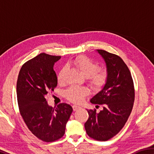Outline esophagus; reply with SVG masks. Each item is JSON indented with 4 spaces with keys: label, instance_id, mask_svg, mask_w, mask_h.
I'll use <instances>...</instances> for the list:
<instances>
[{
    "label": "esophagus",
    "instance_id": "esophagus-1",
    "mask_svg": "<svg viewBox=\"0 0 154 154\" xmlns=\"http://www.w3.org/2000/svg\"><path fill=\"white\" fill-rule=\"evenodd\" d=\"M72 109H73V111H75L78 110V109H81V107H80L79 106H77V105H72Z\"/></svg>",
    "mask_w": 154,
    "mask_h": 154
}]
</instances>
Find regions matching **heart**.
<instances>
[{
  "label": "heart",
  "mask_w": 154,
  "mask_h": 154,
  "mask_svg": "<svg viewBox=\"0 0 154 154\" xmlns=\"http://www.w3.org/2000/svg\"><path fill=\"white\" fill-rule=\"evenodd\" d=\"M71 64L74 66L81 73L86 77L88 84L92 90L100 91L105 86L109 78V73L106 69H98V62L85 56H79L71 61ZM64 69L60 70L57 79L59 83L63 81ZM89 91L86 88L71 86L65 92L67 100L74 103H81L88 95Z\"/></svg>",
  "instance_id": "heart-1"
}]
</instances>
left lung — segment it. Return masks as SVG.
I'll return each mask as SVG.
<instances>
[{
	"instance_id": "1",
	"label": "left lung",
	"mask_w": 154,
	"mask_h": 154,
	"mask_svg": "<svg viewBox=\"0 0 154 154\" xmlns=\"http://www.w3.org/2000/svg\"><path fill=\"white\" fill-rule=\"evenodd\" d=\"M97 51L105 60L109 78L103 89L90 100L92 104L103 105V109L99 113L95 109L87 110L89 118L84 125L90 137L105 141L126 123L133 107L134 87L128 67L120 57L102 49Z\"/></svg>"
}]
</instances>
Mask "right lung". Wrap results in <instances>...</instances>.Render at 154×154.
I'll use <instances>...</instances> for the list:
<instances>
[{
    "label": "right lung",
    "mask_w": 154,
    "mask_h": 154,
    "mask_svg": "<svg viewBox=\"0 0 154 154\" xmlns=\"http://www.w3.org/2000/svg\"><path fill=\"white\" fill-rule=\"evenodd\" d=\"M60 56L40 54L22 65L17 81L20 113L28 128L38 139L53 142L65 133L66 122L72 112L71 105H48L45 96L58 84L54 64Z\"/></svg>",
    "instance_id": "obj_1"
}]
</instances>
